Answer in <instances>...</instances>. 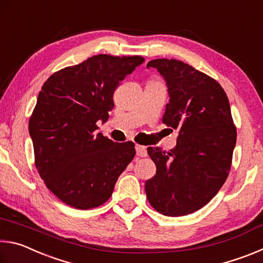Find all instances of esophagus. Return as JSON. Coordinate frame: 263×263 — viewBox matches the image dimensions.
Masks as SVG:
<instances>
[{"label":"esophagus","mask_w":263,"mask_h":263,"mask_svg":"<svg viewBox=\"0 0 263 263\" xmlns=\"http://www.w3.org/2000/svg\"><path fill=\"white\" fill-rule=\"evenodd\" d=\"M136 152L138 157H141V158H145L146 155H147V149H146L145 146H141V145H136Z\"/></svg>","instance_id":"esophagus-1"}]
</instances>
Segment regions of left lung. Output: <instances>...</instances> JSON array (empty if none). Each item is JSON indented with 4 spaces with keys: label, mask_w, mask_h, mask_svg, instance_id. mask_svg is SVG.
<instances>
[{
    "label": "left lung",
    "mask_w": 263,
    "mask_h": 263,
    "mask_svg": "<svg viewBox=\"0 0 263 263\" xmlns=\"http://www.w3.org/2000/svg\"><path fill=\"white\" fill-rule=\"evenodd\" d=\"M166 81L169 102L162 122L179 131L166 153L148 147L157 174L145 183L148 202L169 217L199 210L215 197L229 175L237 130L228 96L215 80L175 59H155Z\"/></svg>",
    "instance_id": "8db88e82"
}]
</instances>
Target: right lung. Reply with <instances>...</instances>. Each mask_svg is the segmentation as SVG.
<instances>
[{
  "instance_id": "right-lung-1",
  "label": "right lung",
  "mask_w": 263,
  "mask_h": 263,
  "mask_svg": "<svg viewBox=\"0 0 263 263\" xmlns=\"http://www.w3.org/2000/svg\"><path fill=\"white\" fill-rule=\"evenodd\" d=\"M144 61L138 55H94L51 75L42 87L29 122L35 167L67 205H102L135 158L133 142H114L96 133V123L108 121L115 89Z\"/></svg>"
}]
</instances>
